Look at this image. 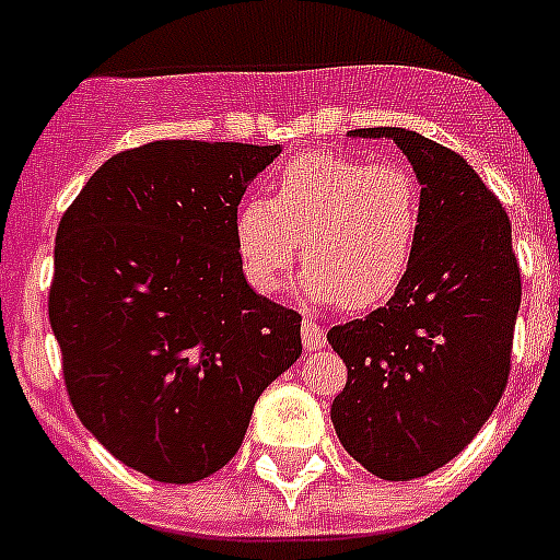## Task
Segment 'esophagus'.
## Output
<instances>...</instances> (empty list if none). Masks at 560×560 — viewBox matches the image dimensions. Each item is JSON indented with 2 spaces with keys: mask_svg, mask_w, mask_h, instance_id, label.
<instances>
[{
  "mask_svg": "<svg viewBox=\"0 0 560 560\" xmlns=\"http://www.w3.org/2000/svg\"><path fill=\"white\" fill-rule=\"evenodd\" d=\"M300 334H303L305 350H311V353H314V350H323L325 341H328L325 339L323 325L316 323V319H308V316L303 319V328H300Z\"/></svg>",
  "mask_w": 560,
  "mask_h": 560,
  "instance_id": "obj_1",
  "label": "esophagus"
}]
</instances>
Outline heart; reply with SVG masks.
Segmentation results:
<instances>
[{
    "mask_svg": "<svg viewBox=\"0 0 560 560\" xmlns=\"http://www.w3.org/2000/svg\"><path fill=\"white\" fill-rule=\"evenodd\" d=\"M423 221L418 176L398 162L370 165L330 151L300 153L277 171L269 199L235 212V249L257 291L285 283L300 257V291L314 303L364 311L407 280Z\"/></svg>",
    "mask_w": 560,
    "mask_h": 560,
    "instance_id": "b5f03b06",
    "label": "heart"
}]
</instances>
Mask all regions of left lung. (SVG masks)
<instances>
[{"mask_svg": "<svg viewBox=\"0 0 560 560\" xmlns=\"http://www.w3.org/2000/svg\"><path fill=\"white\" fill-rule=\"evenodd\" d=\"M393 140L423 196L407 280L384 308L328 330L348 364L330 420L345 452L389 482L427 477L491 418L511 373L522 275L511 221L459 153L409 128H359Z\"/></svg>", "mask_w": 560, "mask_h": 560, "instance_id": "left-lung-1", "label": "left lung"}]
</instances>
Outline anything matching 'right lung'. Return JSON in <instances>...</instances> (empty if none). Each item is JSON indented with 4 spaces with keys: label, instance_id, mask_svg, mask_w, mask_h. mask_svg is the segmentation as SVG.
Segmentation results:
<instances>
[{
    "label": "right lung",
    "instance_id": "add662e5",
    "mask_svg": "<svg viewBox=\"0 0 560 560\" xmlns=\"http://www.w3.org/2000/svg\"><path fill=\"white\" fill-rule=\"evenodd\" d=\"M280 145L160 140L103 162L56 235L49 325L83 427L187 485L224 468L303 353L300 314L246 283L235 212Z\"/></svg>",
    "mask_w": 560,
    "mask_h": 560
}]
</instances>
